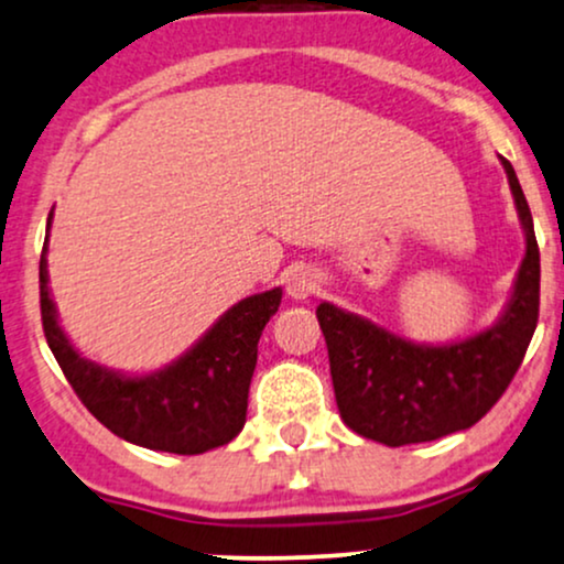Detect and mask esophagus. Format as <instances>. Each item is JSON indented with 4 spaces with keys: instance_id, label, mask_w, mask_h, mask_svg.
<instances>
[{
    "instance_id": "34e87169",
    "label": "esophagus",
    "mask_w": 564,
    "mask_h": 564,
    "mask_svg": "<svg viewBox=\"0 0 564 564\" xmlns=\"http://www.w3.org/2000/svg\"><path fill=\"white\" fill-rule=\"evenodd\" d=\"M319 290V276L314 274V271L308 269H297L290 274L288 280V295L293 297V301H306Z\"/></svg>"
}]
</instances>
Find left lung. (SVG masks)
I'll use <instances>...</instances> for the list:
<instances>
[{"instance_id": "obj_1", "label": "left lung", "mask_w": 564, "mask_h": 564, "mask_svg": "<svg viewBox=\"0 0 564 564\" xmlns=\"http://www.w3.org/2000/svg\"><path fill=\"white\" fill-rule=\"evenodd\" d=\"M499 161L525 231V258L491 327L465 340L414 343L335 303L324 301L316 308L337 409L364 438L406 446L473 427L491 412L520 369L539 322L541 258L518 174L507 158Z\"/></svg>"}]
</instances>
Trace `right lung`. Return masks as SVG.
Listing matches in <instances>:
<instances>
[{
    "label": "right lung",
    "mask_w": 564,
    "mask_h": 564,
    "mask_svg": "<svg viewBox=\"0 0 564 564\" xmlns=\"http://www.w3.org/2000/svg\"><path fill=\"white\" fill-rule=\"evenodd\" d=\"M52 229V214L46 231ZM50 242V235H46ZM39 261L42 324L50 350L76 395L118 438L169 454H205L240 433L256 372L258 340L282 303V288L242 297L178 359L148 375H126L84 359L57 319L46 271Z\"/></svg>",
    "instance_id": "right-lung-1"
}]
</instances>
